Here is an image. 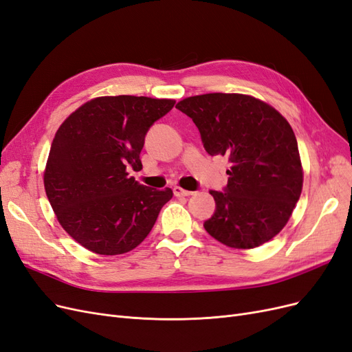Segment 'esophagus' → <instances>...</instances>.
Masks as SVG:
<instances>
[{
  "label": "esophagus",
  "instance_id": "esophagus-1",
  "mask_svg": "<svg viewBox=\"0 0 352 352\" xmlns=\"http://www.w3.org/2000/svg\"><path fill=\"white\" fill-rule=\"evenodd\" d=\"M174 195L177 197H187V196H191L192 191H188V190H184L181 187H174Z\"/></svg>",
  "mask_w": 352,
  "mask_h": 352
}]
</instances>
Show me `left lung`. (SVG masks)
<instances>
[{"instance_id": "1", "label": "left lung", "mask_w": 352, "mask_h": 352, "mask_svg": "<svg viewBox=\"0 0 352 352\" xmlns=\"http://www.w3.org/2000/svg\"><path fill=\"white\" fill-rule=\"evenodd\" d=\"M196 124L212 156L230 161L225 191L205 230L238 250L267 243L289 221L302 190L296 134L274 107L250 95L206 94L175 105Z\"/></svg>"}]
</instances>
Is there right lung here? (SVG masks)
<instances>
[{
    "label": "right lung",
    "instance_id": "add662e5",
    "mask_svg": "<svg viewBox=\"0 0 352 352\" xmlns=\"http://www.w3.org/2000/svg\"><path fill=\"white\" fill-rule=\"evenodd\" d=\"M174 99L99 96L64 120L51 144L43 186L64 231L89 252L124 254L151 232L173 190L139 184L140 152Z\"/></svg>",
    "mask_w": 352,
    "mask_h": 352
}]
</instances>
